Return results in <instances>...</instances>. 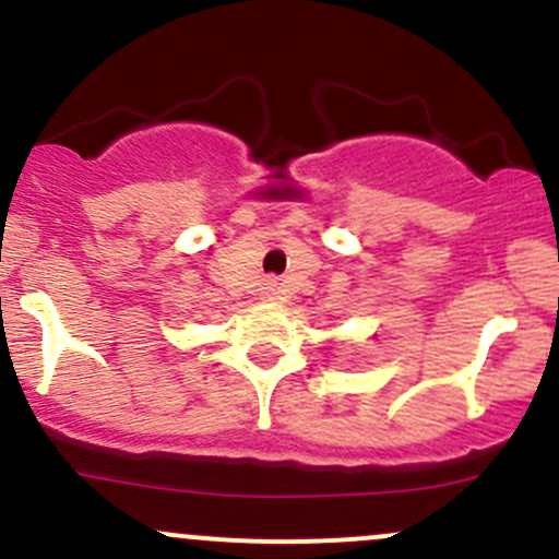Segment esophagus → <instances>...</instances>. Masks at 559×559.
Instances as JSON below:
<instances>
[{"mask_svg": "<svg viewBox=\"0 0 559 559\" xmlns=\"http://www.w3.org/2000/svg\"><path fill=\"white\" fill-rule=\"evenodd\" d=\"M261 298L269 304H282L285 301V287L280 280H263L261 285Z\"/></svg>", "mask_w": 559, "mask_h": 559, "instance_id": "esophagus-1", "label": "esophagus"}]
</instances>
